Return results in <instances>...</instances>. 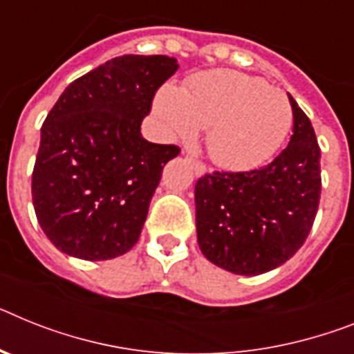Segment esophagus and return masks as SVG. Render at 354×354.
Masks as SVG:
<instances>
[{"mask_svg":"<svg viewBox=\"0 0 354 354\" xmlns=\"http://www.w3.org/2000/svg\"><path fill=\"white\" fill-rule=\"evenodd\" d=\"M187 160H189V163H191L192 169H194L196 176H203L205 172H207V167H205L203 163L198 162V160H194L192 156H189V154H187Z\"/></svg>","mask_w":354,"mask_h":354,"instance_id":"1","label":"esophagus"}]
</instances>
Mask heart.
<instances>
[{
  "label": "heart",
  "instance_id": "b5f03b06",
  "mask_svg": "<svg viewBox=\"0 0 354 354\" xmlns=\"http://www.w3.org/2000/svg\"><path fill=\"white\" fill-rule=\"evenodd\" d=\"M154 111L172 140L192 142L207 129L210 158L225 169L255 167L268 160L293 120L284 91L232 70L205 71L185 90L165 84L154 99Z\"/></svg>",
  "mask_w": 354,
  "mask_h": 354
}]
</instances>
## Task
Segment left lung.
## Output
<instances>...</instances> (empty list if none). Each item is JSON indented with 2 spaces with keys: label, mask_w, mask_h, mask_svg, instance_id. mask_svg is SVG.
<instances>
[{
  "label": "left lung",
  "mask_w": 354,
  "mask_h": 354,
  "mask_svg": "<svg viewBox=\"0 0 354 354\" xmlns=\"http://www.w3.org/2000/svg\"><path fill=\"white\" fill-rule=\"evenodd\" d=\"M293 135L264 167L212 172L194 189L201 254L237 275H261L304 245L320 200V149L313 126L288 95Z\"/></svg>",
  "instance_id": "left-lung-1"
}]
</instances>
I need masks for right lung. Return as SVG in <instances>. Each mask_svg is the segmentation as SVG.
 <instances>
[{
    "instance_id": "1",
    "label": "right lung",
    "mask_w": 354,
    "mask_h": 354,
    "mask_svg": "<svg viewBox=\"0 0 354 354\" xmlns=\"http://www.w3.org/2000/svg\"><path fill=\"white\" fill-rule=\"evenodd\" d=\"M176 70L167 55H122L62 91L41 127L32 174L35 216L55 248L106 261L136 245L163 165L180 154L145 140L140 126Z\"/></svg>"
}]
</instances>
